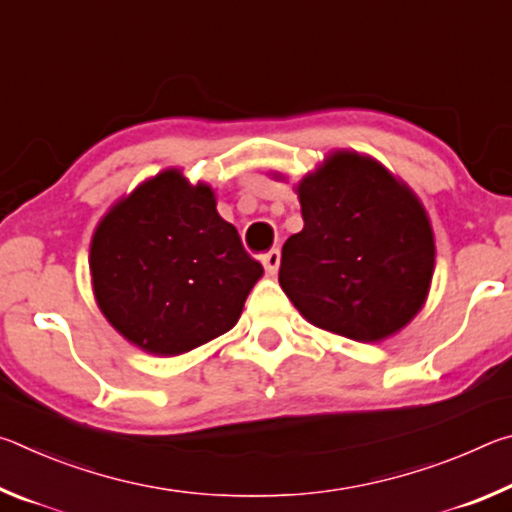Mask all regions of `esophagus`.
Masks as SVG:
<instances>
[{
	"mask_svg": "<svg viewBox=\"0 0 512 512\" xmlns=\"http://www.w3.org/2000/svg\"><path fill=\"white\" fill-rule=\"evenodd\" d=\"M262 264L268 273H277V268H280V250L273 248V250H268V253H264Z\"/></svg>",
	"mask_w": 512,
	"mask_h": 512,
	"instance_id": "34e87169",
	"label": "esophagus"
}]
</instances>
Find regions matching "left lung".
<instances>
[{
    "label": "left lung",
    "instance_id": "left-lung-1",
    "mask_svg": "<svg viewBox=\"0 0 512 512\" xmlns=\"http://www.w3.org/2000/svg\"><path fill=\"white\" fill-rule=\"evenodd\" d=\"M296 192L305 228L282 246L277 277L293 307L359 343L409 325L436 266L431 221L413 189L370 155L341 149Z\"/></svg>",
    "mask_w": 512,
    "mask_h": 512
}]
</instances>
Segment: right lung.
Wrapping results in <instances>:
<instances>
[{
    "mask_svg": "<svg viewBox=\"0 0 512 512\" xmlns=\"http://www.w3.org/2000/svg\"><path fill=\"white\" fill-rule=\"evenodd\" d=\"M90 275L101 314L128 343L176 357L237 325L264 268L216 212L210 185L164 169L103 214Z\"/></svg>",
    "mask_w": 512,
    "mask_h": 512,
    "instance_id": "add662e5",
    "label": "right lung"
}]
</instances>
